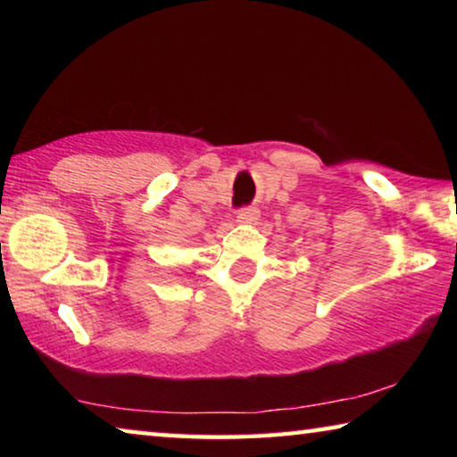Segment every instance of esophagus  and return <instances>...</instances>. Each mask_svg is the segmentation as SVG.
<instances>
[{
	"mask_svg": "<svg viewBox=\"0 0 457 457\" xmlns=\"http://www.w3.org/2000/svg\"><path fill=\"white\" fill-rule=\"evenodd\" d=\"M260 218V213H258V210H253V207H245V210H242V212H237V221L239 223H253Z\"/></svg>",
	"mask_w": 457,
	"mask_h": 457,
	"instance_id": "esophagus-1",
	"label": "esophagus"
}]
</instances>
